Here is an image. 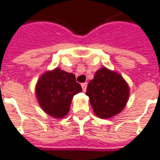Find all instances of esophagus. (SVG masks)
Returning <instances> with one entry per match:
<instances>
[{"instance_id":"esophagus-1","label":"esophagus","mask_w":160,"mask_h":160,"mask_svg":"<svg viewBox=\"0 0 160 160\" xmlns=\"http://www.w3.org/2000/svg\"><path fill=\"white\" fill-rule=\"evenodd\" d=\"M81 88H82V90H83V91H86V89H87V82L82 83V84H81Z\"/></svg>"}]
</instances>
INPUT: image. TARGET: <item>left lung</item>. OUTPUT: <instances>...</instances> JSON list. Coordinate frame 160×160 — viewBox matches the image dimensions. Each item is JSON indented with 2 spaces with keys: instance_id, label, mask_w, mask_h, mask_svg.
I'll return each instance as SVG.
<instances>
[{
  "instance_id": "obj_1",
  "label": "left lung",
  "mask_w": 160,
  "mask_h": 160,
  "mask_svg": "<svg viewBox=\"0 0 160 160\" xmlns=\"http://www.w3.org/2000/svg\"><path fill=\"white\" fill-rule=\"evenodd\" d=\"M128 94V86L124 79L106 68L95 73L86 91L95 114L101 118L118 114L126 106Z\"/></svg>"
}]
</instances>
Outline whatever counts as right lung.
I'll return each instance as SVG.
<instances>
[{
	"label": "right lung",
	"mask_w": 160,
	"mask_h": 160,
	"mask_svg": "<svg viewBox=\"0 0 160 160\" xmlns=\"http://www.w3.org/2000/svg\"><path fill=\"white\" fill-rule=\"evenodd\" d=\"M81 90L74 74L55 69L44 73L38 80L36 95L47 114L54 118H63L70 110L73 96Z\"/></svg>",
	"instance_id": "obj_1"
}]
</instances>
